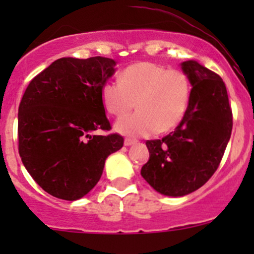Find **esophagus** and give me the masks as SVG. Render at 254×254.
<instances>
[{
  "instance_id": "34e87169",
  "label": "esophagus",
  "mask_w": 254,
  "mask_h": 254,
  "mask_svg": "<svg viewBox=\"0 0 254 254\" xmlns=\"http://www.w3.org/2000/svg\"><path fill=\"white\" fill-rule=\"evenodd\" d=\"M134 143H136V140H132V139H125L124 140L125 146H131V145H134Z\"/></svg>"
}]
</instances>
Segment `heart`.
<instances>
[{
  "label": "heart",
  "instance_id": "obj_1",
  "mask_svg": "<svg viewBox=\"0 0 254 254\" xmlns=\"http://www.w3.org/2000/svg\"><path fill=\"white\" fill-rule=\"evenodd\" d=\"M104 108L122 118L137 103L139 112L123 118L115 127L130 136L168 132L183 119L190 97V81L184 71L150 61L132 64L120 73V81L102 86Z\"/></svg>",
  "mask_w": 254,
  "mask_h": 254
}]
</instances>
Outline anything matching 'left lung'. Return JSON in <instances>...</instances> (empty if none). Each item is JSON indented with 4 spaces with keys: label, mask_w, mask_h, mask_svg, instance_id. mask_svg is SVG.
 Wrapping results in <instances>:
<instances>
[{
    "label": "left lung",
    "mask_w": 254,
    "mask_h": 254,
    "mask_svg": "<svg viewBox=\"0 0 254 254\" xmlns=\"http://www.w3.org/2000/svg\"><path fill=\"white\" fill-rule=\"evenodd\" d=\"M191 84L188 108L175 131L147 140L150 152L141 176L163 195L183 196L211 178L232 131L226 86L217 73L196 61L182 63Z\"/></svg>",
    "instance_id": "obj_1"
}]
</instances>
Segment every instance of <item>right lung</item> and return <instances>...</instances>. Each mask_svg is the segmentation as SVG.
Listing matches in <instances>:
<instances>
[{"mask_svg":"<svg viewBox=\"0 0 254 254\" xmlns=\"http://www.w3.org/2000/svg\"><path fill=\"white\" fill-rule=\"evenodd\" d=\"M115 61L102 56L63 58L28 84L18 109V151L29 175L47 193L77 200L101 179L107 157L120 150L119 134L102 102V86Z\"/></svg>","mask_w":254,"mask_h":254,"instance_id":"right-lung-1","label":"right lung"}]
</instances>
